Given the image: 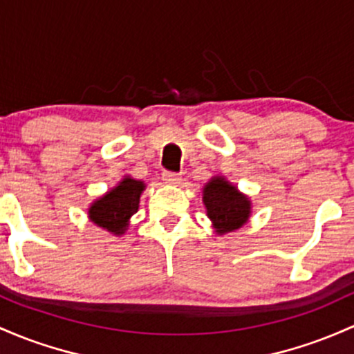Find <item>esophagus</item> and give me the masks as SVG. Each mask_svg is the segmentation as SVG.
Returning a JSON list of instances; mask_svg holds the SVG:
<instances>
[{
  "label": "esophagus",
  "instance_id": "obj_1",
  "mask_svg": "<svg viewBox=\"0 0 354 354\" xmlns=\"http://www.w3.org/2000/svg\"><path fill=\"white\" fill-rule=\"evenodd\" d=\"M162 181H165L166 185H178L181 181V174L171 173V171H165V173H162Z\"/></svg>",
  "mask_w": 354,
  "mask_h": 354
}]
</instances>
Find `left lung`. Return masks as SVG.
<instances>
[{
    "label": "left lung",
    "instance_id": "obj_1",
    "mask_svg": "<svg viewBox=\"0 0 354 354\" xmlns=\"http://www.w3.org/2000/svg\"><path fill=\"white\" fill-rule=\"evenodd\" d=\"M203 203L218 235L239 230L250 216V200L223 176H215L203 186Z\"/></svg>",
    "mask_w": 354,
    "mask_h": 354
}]
</instances>
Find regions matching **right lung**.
Here are the masks:
<instances>
[{
  "mask_svg": "<svg viewBox=\"0 0 354 354\" xmlns=\"http://www.w3.org/2000/svg\"><path fill=\"white\" fill-rule=\"evenodd\" d=\"M145 181L124 176L122 181L106 195L100 196L88 208V218L97 227L114 235L126 234L131 216L138 212L139 198L145 192Z\"/></svg>",
  "mask_w": 354,
  "mask_h": 354,
  "instance_id": "obj_1",
  "label": "right lung"
}]
</instances>
